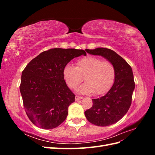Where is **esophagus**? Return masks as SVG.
Instances as JSON below:
<instances>
[{
	"label": "esophagus",
	"mask_w": 155,
	"mask_h": 155,
	"mask_svg": "<svg viewBox=\"0 0 155 155\" xmlns=\"http://www.w3.org/2000/svg\"><path fill=\"white\" fill-rule=\"evenodd\" d=\"M82 99V97L79 96H76V97H75V100L76 101H79V100H81Z\"/></svg>",
	"instance_id": "esophagus-1"
}]
</instances>
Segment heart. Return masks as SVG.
Masks as SVG:
<instances>
[{
	"label": "heart",
	"instance_id": "b5f03b06",
	"mask_svg": "<svg viewBox=\"0 0 155 155\" xmlns=\"http://www.w3.org/2000/svg\"><path fill=\"white\" fill-rule=\"evenodd\" d=\"M63 78L68 87L76 88L84 78L85 83L78 88L80 94L101 95L106 93L113 85L116 78L114 64L108 61L88 56L78 59L76 67L67 64L63 69Z\"/></svg>",
	"mask_w": 155,
	"mask_h": 155
}]
</instances>
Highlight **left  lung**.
I'll use <instances>...</instances> for the list:
<instances>
[{
	"instance_id": "obj_1",
	"label": "left lung",
	"mask_w": 155,
	"mask_h": 155,
	"mask_svg": "<svg viewBox=\"0 0 155 155\" xmlns=\"http://www.w3.org/2000/svg\"><path fill=\"white\" fill-rule=\"evenodd\" d=\"M86 51L105 58L116 69L115 80L111 88L105 96L93 99L92 107L85 112L89 122L97 126H109L122 118L130 108L135 87L133 70L124 59L110 49L97 48L86 49Z\"/></svg>"
}]
</instances>
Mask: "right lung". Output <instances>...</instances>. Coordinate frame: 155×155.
I'll return each mask as SVG.
<instances>
[{
    "label": "right lung",
    "mask_w": 155,
    "mask_h": 155,
    "mask_svg": "<svg viewBox=\"0 0 155 155\" xmlns=\"http://www.w3.org/2000/svg\"><path fill=\"white\" fill-rule=\"evenodd\" d=\"M85 50L52 48L41 53L23 70L20 91L26 113L31 122L44 129L57 127L67 118L75 95L67 85L63 69Z\"/></svg>",
    "instance_id": "right-lung-1"
}]
</instances>
